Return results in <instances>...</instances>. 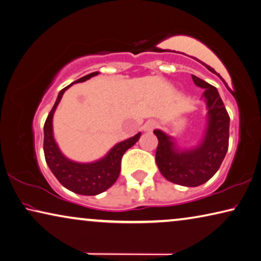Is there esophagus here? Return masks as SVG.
Wrapping results in <instances>:
<instances>
[{
    "instance_id": "1",
    "label": "esophagus",
    "mask_w": 261,
    "mask_h": 261,
    "mask_svg": "<svg viewBox=\"0 0 261 261\" xmlns=\"http://www.w3.org/2000/svg\"><path fill=\"white\" fill-rule=\"evenodd\" d=\"M156 127H157V122H156V121H153V120H149V121H147L146 123H144L143 129L146 130V132H151V130L155 129Z\"/></svg>"
}]
</instances>
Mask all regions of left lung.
<instances>
[{"instance_id": "8db88e82", "label": "left lung", "mask_w": 261, "mask_h": 261, "mask_svg": "<svg viewBox=\"0 0 261 261\" xmlns=\"http://www.w3.org/2000/svg\"><path fill=\"white\" fill-rule=\"evenodd\" d=\"M193 82L204 89L207 102V129L202 142L192 149H178L171 136L160 129L153 130L159 139L156 164L169 181L195 187L208 181L220 169L229 147L230 117L217 89L192 75Z\"/></svg>"}]
</instances>
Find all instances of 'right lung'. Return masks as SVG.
<instances>
[{"label":"right lung","instance_id":"right-lung-1","mask_svg":"<svg viewBox=\"0 0 261 261\" xmlns=\"http://www.w3.org/2000/svg\"><path fill=\"white\" fill-rule=\"evenodd\" d=\"M99 74L98 71L85 75L62 89L59 92L57 101L50 110L44 125V153L46 163L62 186L74 193L82 195H97L110 189L120 174L121 159L127 149L133 147L140 139L141 133L115 144L101 160L92 163H77L68 160L60 151L53 136V114L58 108L63 93L74 83L84 82L92 76Z\"/></svg>","mask_w":261,"mask_h":261}]
</instances>
